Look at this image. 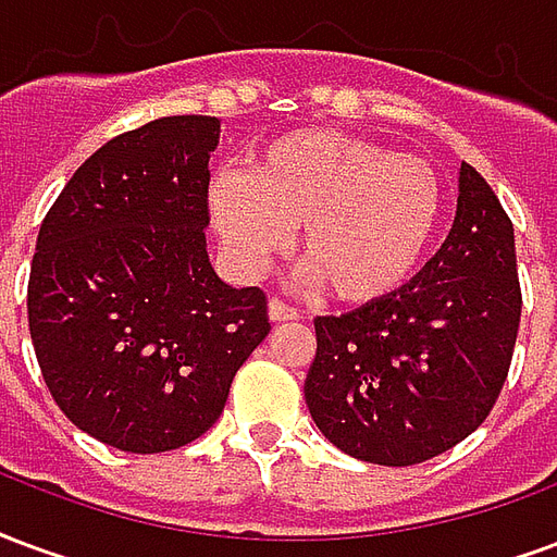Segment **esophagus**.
I'll return each mask as SVG.
<instances>
[{"label":"esophagus","mask_w":557,"mask_h":557,"mask_svg":"<svg viewBox=\"0 0 557 557\" xmlns=\"http://www.w3.org/2000/svg\"><path fill=\"white\" fill-rule=\"evenodd\" d=\"M270 320L273 323H290V320H299V311L282 302V299H270Z\"/></svg>","instance_id":"34e87169"}]
</instances>
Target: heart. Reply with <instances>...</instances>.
Instances as JSON below:
<instances>
[{"label":"heart","instance_id":"b5f03b06","mask_svg":"<svg viewBox=\"0 0 557 557\" xmlns=\"http://www.w3.org/2000/svg\"><path fill=\"white\" fill-rule=\"evenodd\" d=\"M445 193L436 169L376 141L296 129L267 141L246 181H222L210 210L228 251L261 267L299 228V258L344 306H371L418 273L440 231Z\"/></svg>","mask_w":557,"mask_h":557}]
</instances>
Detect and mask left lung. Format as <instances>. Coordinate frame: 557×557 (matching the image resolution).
Listing matches in <instances>:
<instances>
[{
    "instance_id": "8db88e82",
    "label": "left lung",
    "mask_w": 557,
    "mask_h": 557,
    "mask_svg": "<svg viewBox=\"0 0 557 557\" xmlns=\"http://www.w3.org/2000/svg\"><path fill=\"white\" fill-rule=\"evenodd\" d=\"M519 314L513 222L462 162L457 216L424 270L380 302L314 320L308 412L356 460L416 466L440 457L495 407Z\"/></svg>"
}]
</instances>
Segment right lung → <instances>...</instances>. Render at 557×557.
<instances>
[{"instance_id":"right-lung-1","label":"right lung","mask_w":557,"mask_h":557,"mask_svg":"<svg viewBox=\"0 0 557 557\" xmlns=\"http://www.w3.org/2000/svg\"><path fill=\"white\" fill-rule=\"evenodd\" d=\"M210 115L157 117L73 172L38 231L28 332L73 424L129 454L198 440L270 335L267 294L213 273Z\"/></svg>"}]
</instances>
